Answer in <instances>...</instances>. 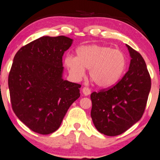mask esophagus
<instances>
[{
	"mask_svg": "<svg viewBox=\"0 0 160 160\" xmlns=\"http://www.w3.org/2000/svg\"><path fill=\"white\" fill-rule=\"evenodd\" d=\"M82 94H83L85 96H88L91 94V90L89 89L88 87H83L82 89Z\"/></svg>",
	"mask_w": 160,
	"mask_h": 160,
	"instance_id": "obj_1",
	"label": "esophagus"
}]
</instances>
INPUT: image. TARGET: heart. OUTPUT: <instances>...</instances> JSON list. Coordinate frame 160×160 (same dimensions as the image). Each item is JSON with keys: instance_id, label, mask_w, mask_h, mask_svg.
<instances>
[{"instance_id": "b5f03b06", "label": "heart", "mask_w": 160, "mask_h": 160, "mask_svg": "<svg viewBox=\"0 0 160 160\" xmlns=\"http://www.w3.org/2000/svg\"><path fill=\"white\" fill-rule=\"evenodd\" d=\"M65 65L76 79L88 69L90 78L100 87H109L120 80L127 68L126 57L119 50L99 45H84L76 51V58L67 57Z\"/></svg>"}]
</instances>
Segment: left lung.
Returning a JSON list of instances; mask_svg holds the SVG:
<instances>
[{"instance_id":"obj_1","label":"left lung","mask_w":160,"mask_h":160,"mask_svg":"<svg viewBox=\"0 0 160 160\" xmlns=\"http://www.w3.org/2000/svg\"><path fill=\"white\" fill-rule=\"evenodd\" d=\"M126 46L131 57L128 72L116 85L91 94L92 122L101 133L109 136L120 135L141 119L151 87L143 57Z\"/></svg>"}]
</instances>
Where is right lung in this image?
<instances>
[{
  "instance_id": "add662e5",
  "label": "right lung",
  "mask_w": 160,
  "mask_h": 160,
  "mask_svg": "<svg viewBox=\"0 0 160 160\" xmlns=\"http://www.w3.org/2000/svg\"><path fill=\"white\" fill-rule=\"evenodd\" d=\"M73 39L42 36L15 54L8 85L13 112L33 132L52 133L80 96V84L62 78V56Z\"/></svg>"
}]
</instances>
